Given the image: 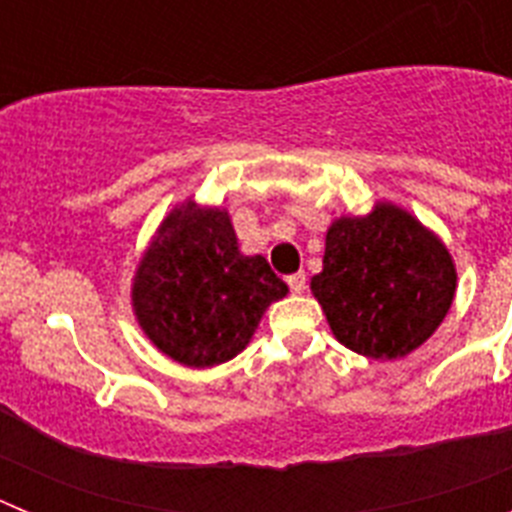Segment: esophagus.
<instances>
[{"label":"esophagus","instance_id":"obj_1","mask_svg":"<svg viewBox=\"0 0 512 512\" xmlns=\"http://www.w3.org/2000/svg\"><path fill=\"white\" fill-rule=\"evenodd\" d=\"M287 284H289V289L295 292V295H302V292H305V287H307V274H305V271H297V274L287 277Z\"/></svg>","mask_w":512,"mask_h":512}]
</instances>
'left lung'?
<instances>
[{"mask_svg": "<svg viewBox=\"0 0 512 512\" xmlns=\"http://www.w3.org/2000/svg\"><path fill=\"white\" fill-rule=\"evenodd\" d=\"M310 289L343 346L387 361L436 333L454 302L456 269L436 233L408 210L377 202L369 215L330 223Z\"/></svg>", "mask_w": 512, "mask_h": 512, "instance_id": "1", "label": "left lung"}]
</instances>
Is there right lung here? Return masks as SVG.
<instances>
[{
    "label": "right lung",
    "instance_id": "1",
    "mask_svg": "<svg viewBox=\"0 0 512 512\" xmlns=\"http://www.w3.org/2000/svg\"><path fill=\"white\" fill-rule=\"evenodd\" d=\"M289 289L264 256H243L228 210L176 205L133 277V310L153 346L205 369L238 356Z\"/></svg>",
    "mask_w": 512,
    "mask_h": 512
}]
</instances>
